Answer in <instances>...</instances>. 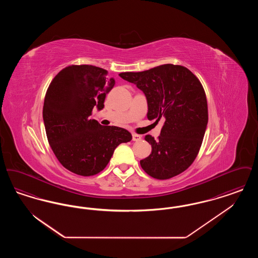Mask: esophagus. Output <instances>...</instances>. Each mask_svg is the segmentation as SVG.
Here are the masks:
<instances>
[{"label":"esophagus","instance_id":"34e87169","mask_svg":"<svg viewBox=\"0 0 258 258\" xmlns=\"http://www.w3.org/2000/svg\"><path fill=\"white\" fill-rule=\"evenodd\" d=\"M133 140L134 141H139V140H141V136L139 135H136V134H133Z\"/></svg>","mask_w":258,"mask_h":258}]
</instances>
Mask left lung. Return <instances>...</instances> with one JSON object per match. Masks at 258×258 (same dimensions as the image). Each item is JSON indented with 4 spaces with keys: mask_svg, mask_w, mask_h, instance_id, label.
Returning <instances> with one entry per match:
<instances>
[{
    "mask_svg": "<svg viewBox=\"0 0 258 258\" xmlns=\"http://www.w3.org/2000/svg\"><path fill=\"white\" fill-rule=\"evenodd\" d=\"M119 75L145 94L149 120H164L158 139L145 136L152 153L140 160L143 170L158 180L186 170L198 155L208 123L207 98L199 79L172 63Z\"/></svg>",
    "mask_w": 258,
    "mask_h": 258,
    "instance_id": "8db88e82",
    "label": "left lung"
}]
</instances>
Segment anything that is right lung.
<instances>
[{
    "instance_id": "1",
    "label": "right lung",
    "mask_w": 258,
    "mask_h": 258,
    "mask_svg": "<svg viewBox=\"0 0 258 258\" xmlns=\"http://www.w3.org/2000/svg\"><path fill=\"white\" fill-rule=\"evenodd\" d=\"M107 74L95 66H69L53 78L44 98L50 147L64 168L80 176L102 171L114 150L133 138L124 128L90 119L94 107H104L106 94L115 85Z\"/></svg>"
}]
</instances>
